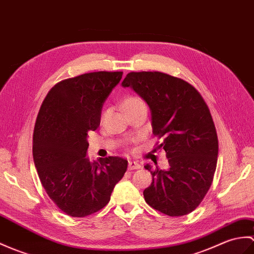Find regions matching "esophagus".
<instances>
[{
    "label": "esophagus",
    "mask_w": 254,
    "mask_h": 254,
    "mask_svg": "<svg viewBox=\"0 0 254 254\" xmlns=\"http://www.w3.org/2000/svg\"><path fill=\"white\" fill-rule=\"evenodd\" d=\"M139 168H140V164L139 163L135 162V161H129L128 162V167H127L128 170H137Z\"/></svg>",
    "instance_id": "34e87169"
}]
</instances>
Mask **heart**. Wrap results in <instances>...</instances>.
<instances>
[{
	"instance_id": "heart-1",
	"label": "heart",
	"mask_w": 254,
	"mask_h": 254,
	"mask_svg": "<svg viewBox=\"0 0 254 254\" xmlns=\"http://www.w3.org/2000/svg\"><path fill=\"white\" fill-rule=\"evenodd\" d=\"M141 105H145L141 100L137 97L135 96H127L126 97L125 99H123L122 102V109L125 113H127V111H129V110H133L135 108L139 107V106Z\"/></svg>"
}]
</instances>
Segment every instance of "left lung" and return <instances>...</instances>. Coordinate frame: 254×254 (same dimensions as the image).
<instances>
[{
	"label": "left lung",
	"mask_w": 254,
	"mask_h": 254,
	"mask_svg": "<svg viewBox=\"0 0 254 254\" xmlns=\"http://www.w3.org/2000/svg\"><path fill=\"white\" fill-rule=\"evenodd\" d=\"M148 104L152 133L163 141L168 170L149 164L152 183L145 201L169 216L190 213L213 181L219 155L214 122L200 93L188 82L159 71L129 72L122 82Z\"/></svg>",
	"instance_id": "obj_1"
}]
</instances>
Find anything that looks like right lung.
<instances>
[{"label": "right lung", "mask_w": 254, "mask_h": 254, "mask_svg": "<svg viewBox=\"0 0 254 254\" xmlns=\"http://www.w3.org/2000/svg\"><path fill=\"white\" fill-rule=\"evenodd\" d=\"M121 71L84 73L58 82L44 98L33 131L32 154L41 184L64 213L84 217L109 202L127 160L91 162L87 134L100 123L102 108Z\"/></svg>", "instance_id": "obj_1"}]
</instances>
